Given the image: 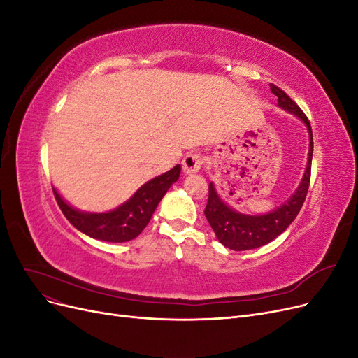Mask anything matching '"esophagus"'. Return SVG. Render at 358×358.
Masks as SVG:
<instances>
[{"label": "esophagus", "mask_w": 358, "mask_h": 358, "mask_svg": "<svg viewBox=\"0 0 358 358\" xmlns=\"http://www.w3.org/2000/svg\"><path fill=\"white\" fill-rule=\"evenodd\" d=\"M203 164V157L197 152H191L185 158L182 159V170L185 175H194L201 169Z\"/></svg>", "instance_id": "1"}]
</instances>
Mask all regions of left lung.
<instances>
[{"label":"left lung","instance_id":"left-lung-1","mask_svg":"<svg viewBox=\"0 0 358 358\" xmlns=\"http://www.w3.org/2000/svg\"><path fill=\"white\" fill-rule=\"evenodd\" d=\"M270 91L278 96V106L280 109L297 116L306 125L309 133L308 164L299 187L292 192V196L275 210L262 215H248L234 210L231 206L227 204L220 197L213 182L209 183V199L208 204H206L204 215L216 234V239L225 248L233 249V251H248V249L264 246L275 241L279 234H282L288 229V225L296 220L303 203H305L309 188L313 152L312 128L309 119L301 112L300 107L282 90H279L276 85L270 83Z\"/></svg>","mask_w":358,"mask_h":358}]
</instances>
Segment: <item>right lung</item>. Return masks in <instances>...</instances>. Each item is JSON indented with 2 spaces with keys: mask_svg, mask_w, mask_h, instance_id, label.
Segmentation results:
<instances>
[{
  "mask_svg": "<svg viewBox=\"0 0 358 358\" xmlns=\"http://www.w3.org/2000/svg\"><path fill=\"white\" fill-rule=\"evenodd\" d=\"M180 164L140 187L125 203L109 212H83L73 208L53 188L64 216L83 234L104 242L133 241L145 230L161 199L179 179Z\"/></svg>",
  "mask_w": 358,
  "mask_h": 358,
  "instance_id": "add662e5",
  "label": "right lung"
}]
</instances>
